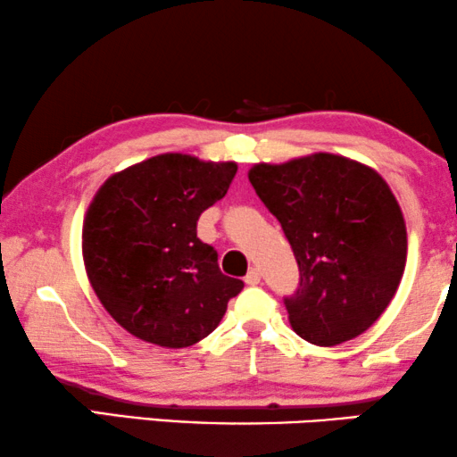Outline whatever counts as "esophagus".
<instances>
[{"instance_id": "esophagus-1", "label": "esophagus", "mask_w": 457, "mask_h": 457, "mask_svg": "<svg viewBox=\"0 0 457 457\" xmlns=\"http://www.w3.org/2000/svg\"><path fill=\"white\" fill-rule=\"evenodd\" d=\"M244 281H246L248 286H259L261 284V271H259V269H250L246 278H244Z\"/></svg>"}]
</instances>
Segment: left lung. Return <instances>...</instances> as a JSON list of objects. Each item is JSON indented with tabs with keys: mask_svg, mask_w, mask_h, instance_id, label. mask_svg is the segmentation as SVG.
Wrapping results in <instances>:
<instances>
[{
	"mask_svg": "<svg viewBox=\"0 0 457 457\" xmlns=\"http://www.w3.org/2000/svg\"><path fill=\"white\" fill-rule=\"evenodd\" d=\"M248 179L298 262V290L284 298L292 329L317 345L364 333L395 295L406 267V223L387 182L331 153L259 163Z\"/></svg>",
	"mask_w": 457,
	"mask_h": 457,
	"instance_id": "left-lung-1",
	"label": "left lung"
}]
</instances>
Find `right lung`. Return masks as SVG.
<instances>
[{
    "label": "right lung",
    "instance_id": "add662e5",
    "mask_svg": "<svg viewBox=\"0 0 457 457\" xmlns=\"http://www.w3.org/2000/svg\"><path fill=\"white\" fill-rule=\"evenodd\" d=\"M234 162L165 153L113 173L82 228L88 281L105 311L134 337L188 348L220 325L244 281L217 265L196 237L204 209L226 196Z\"/></svg>",
    "mask_w": 457,
    "mask_h": 457
}]
</instances>
